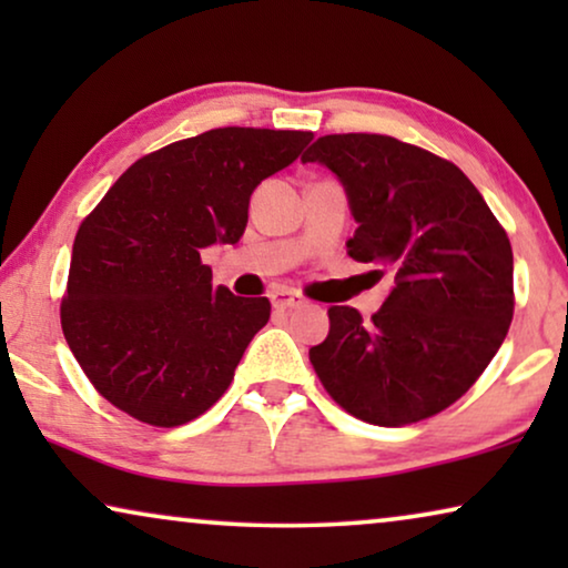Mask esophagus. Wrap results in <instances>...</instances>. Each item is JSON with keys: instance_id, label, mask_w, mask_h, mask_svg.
I'll return each instance as SVG.
<instances>
[{"instance_id": "1", "label": "esophagus", "mask_w": 568, "mask_h": 568, "mask_svg": "<svg viewBox=\"0 0 568 568\" xmlns=\"http://www.w3.org/2000/svg\"><path fill=\"white\" fill-rule=\"evenodd\" d=\"M271 305H274L276 310H294V307L305 305V297L297 292H290V290H276V292H271Z\"/></svg>"}]
</instances>
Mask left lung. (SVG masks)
Masks as SVG:
<instances>
[{
	"mask_svg": "<svg viewBox=\"0 0 568 568\" xmlns=\"http://www.w3.org/2000/svg\"><path fill=\"white\" fill-rule=\"evenodd\" d=\"M302 162L338 175L359 222L348 255L395 282L372 321L328 310V338L310 348L315 375L341 408L375 426L449 408L484 375L515 315L507 232L460 168L416 144L328 134Z\"/></svg>",
	"mask_w": 568,
	"mask_h": 568,
	"instance_id": "obj_1",
	"label": "left lung"
}]
</instances>
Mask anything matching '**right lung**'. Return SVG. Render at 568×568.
<instances>
[{
    "instance_id": "1",
    "label": "right lung",
    "mask_w": 568,
    "mask_h": 568,
    "mask_svg": "<svg viewBox=\"0 0 568 568\" xmlns=\"http://www.w3.org/2000/svg\"><path fill=\"white\" fill-rule=\"evenodd\" d=\"M310 142L313 131H204L144 154L84 216L61 331L108 403L173 429L222 398L271 302L214 286L201 251L237 243L255 185Z\"/></svg>"
}]
</instances>
